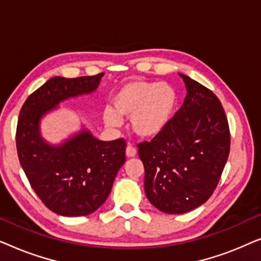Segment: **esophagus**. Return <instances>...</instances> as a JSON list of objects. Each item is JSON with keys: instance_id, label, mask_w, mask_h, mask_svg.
<instances>
[{"instance_id": "obj_1", "label": "esophagus", "mask_w": 261, "mask_h": 261, "mask_svg": "<svg viewBox=\"0 0 261 261\" xmlns=\"http://www.w3.org/2000/svg\"><path fill=\"white\" fill-rule=\"evenodd\" d=\"M137 148L134 147L133 145L132 144H129L127 146V148H126V154H127V156L128 158H132V156H135L137 155Z\"/></svg>"}]
</instances>
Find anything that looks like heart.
Segmentation results:
<instances>
[{
  "label": "heart",
  "mask_w": 261,
  "mask_h": 261,
  "mask_svg": "<svg viewBox=\"0 0 261 261\" xmlns=\"http://www.w3.org/2000/svg\"><path fill=\"white\" fill-rule=\"evenodd\" d=\"M114 110L107 109V126H119L117 116L130 117V127L142 138H152L165 129L177 107V92L167 83L133 80L113 96ZM118 115L116 116V114Z\"/></svg>",
  "instance_id": "heart-1"
}]
</instances>
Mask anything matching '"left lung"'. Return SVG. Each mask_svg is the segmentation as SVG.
Segmentation results:
<instances>
[{
    "label": "left lung",
    "mask_w": 261,
    "mask_h": 261,
    "mask_svg": "<svg viewBox=\"0 0 261 261\" xmlns=\"http://www.w3.org/2000/svg\"><path fill=\"white\" fill-rule=\"evenodd\" d=\"M188 94L165 129L138 144L148 201L166 214H183L213 195L230 149V132L220 99L179 73Z\"/></svg>",
    "instance_id": "1"
}]
</instances>
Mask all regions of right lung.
Here are the masks:
<instances>
[{
	"label": "right lung",
	"mask_w": 261,
	"mask_h": 261,
	"mask_svg": "<svg viewBox=\"0 0 261 261\" xmlns=\"http://www.w3.org/2000/svg\"><path fill=\"white\" fill-rule=\"evenodd\" d=\"M105 73L53 77L28 96L20 110L16 149L27 179L41 202L62 216H85L97 210L112 191L126 162V140L101 141L83 129L60 146L46 144L40 119L64 99L96 90Z\"/></svg>",
	"instance_id": "add662e5"
}]
</instances>
